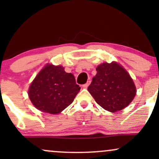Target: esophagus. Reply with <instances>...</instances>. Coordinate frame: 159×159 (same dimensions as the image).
I'll use <instances>...</instances> for the list:
<instances>
[{
	"label": "esophagus",
	"instance_id": "esophagus-1",
	"mask_svg": "<svg viewBox=\"0 0 159 159\" xmlns=\"http://www.w3.org/2000/svg\"><path fill=\"white\" fill-rule=\"evenodd\" d=\"M90 80H89V81H87V83H86V84H84L83 85V87H88V86L89 85H90Z\"/></svg>",
	"mask_w": 159,
	"mask_h": 159
}]
</instances>
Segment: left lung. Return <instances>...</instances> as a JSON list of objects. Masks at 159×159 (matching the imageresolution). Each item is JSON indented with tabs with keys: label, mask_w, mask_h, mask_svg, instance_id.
Segmentation results:
<instances>
[{
	"label": "left lung",
	"mask_w": 159,
	"mask_h": 159,
	"mask_svg": "<svg viewBox=\"0 0 159 159\" xmlns=\"http://www.w3.org/2000/svg\"><path fill=\"white\" fill-rule=\"evenodd\" d=\"M96 72L87 90L97 104L111 112L128 106L135 96L136 88L125 69L115 62L104 63L98 66Z\"/></svg>",
	"instance_id": "8db88e82"
}]
</instances>
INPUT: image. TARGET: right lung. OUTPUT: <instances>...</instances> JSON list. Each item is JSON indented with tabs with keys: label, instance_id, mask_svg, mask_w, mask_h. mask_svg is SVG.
Listing matches in <instances>:
<instances>
[{
	"label": "right lung",
	"instance_id": "add662e5",
	"mask_svg": "<svg viewBox=\"0 0 159 159\" xmlns=\"http://www.w3.org/2000/svg\"><path fill=\"white\" fill-rule=\"evenodd\" d=\"M80 89L73 75L66 72L63 67L48 65L32 82L28 95L36 108L57 114L72 104Z\"/></svg>",
	"mask_w": 159,
	"mask_h": 159
}]
</instances>
